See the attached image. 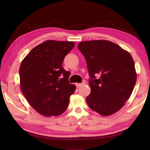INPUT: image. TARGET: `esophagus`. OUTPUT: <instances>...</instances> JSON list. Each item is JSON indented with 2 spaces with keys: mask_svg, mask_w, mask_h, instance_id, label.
I'll list each match as a JSON object with an SVG mask.
<instances>
[{
  "mask_svg": "<svg viewBox=\"0 0 150 150\" xmlns=\"http://www.w3.org/2000/svg\"><path fill=\"white\" fill-rule=\"evenodd\" d=\"M84 83H76V86L78 88H79V87H80V86H83V85H84Z\"/></svg>",
  "mask_w": 150,
  "mask_h": 150,
  "instance_id": "esophagus-1",
  "label": "esophagus"
}]
</instances>
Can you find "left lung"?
<instances>
[{
  "mask_svg": "<svg viewBox=\"0 0 150 150\" xmlns=\"http://www.w3.org/2000/svg\"><path fill=\"white\" fill-rule=\"evenodd\" d=\"M78 47L86 58L91 77V93L86 99L88 106L104 116L115 114L129 98L137 82L132 56L106 40L81 42Z\"/></svg>",
  "mask_w": 150,
  "mask_h": 150,
  "instance_id": "8db88e82",
  "label": "left lung"
}]
</instances>
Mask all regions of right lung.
<instances>
[{
	"mask_svg": "<svg viewBox=\"0 0 150 150\" xmlns=\"http://www.w3.org/2000/svg\"><path fill=\"white\" fill-rule=\"evenodd\" d=\"M74 45V42L48 40L32 49L21 62L22 92L31 106L42 116H59L69 105L76 87L69 84L70 72L62 64Z\"/></svg>",
	"mask_w": 150,
	"mask_h": 150,
	"instance_id": "right-lung-1",
	"label": "right lung"
}]
</instances>
